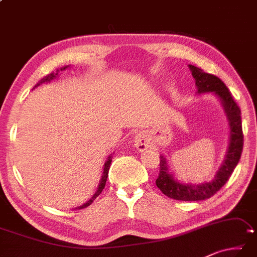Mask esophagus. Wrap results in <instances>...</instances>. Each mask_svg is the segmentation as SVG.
<instances>
[{
	"label": "esophagus",
	"mask_w": 257,
	"mask_h": 257,
	"mask_svg": "<svg viewBox=\"0 0 257 257\" xmlns=\"http://www.w3.org/2000/svg\"><path fill=\"white\" fill-rule=\"evenodd\" d=\"M135 146L140 152H143V151L148 150V148L150 146V138H149L148 133L141 132L137 134L135 136Z\"/></svg>",
	"instance_id": "obj_1"
}]
</instances>
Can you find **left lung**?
<instances>
[{"label": "left lung", "instance_id": "8db88e82", "mask_svg": "<svg viewBox=\"0 0 257 257\" xmlns=\"http://www.w3.org/2000/svg\"><path fill=\"white\" fill-rule=\"evenodd\" d=\"M189 67L195 79L198 93L214 92L221 99L230 124V144L221 168L218 169L215 178L211 182L201 183L197 185L183 184V183L177 182L173 177V174L169 173L166 158L161 156L160 172H159L156 184L162 193L175 200L198 201L213 197L229 181L231 174L233 173L240 160V157H241L243 134L241 112L223 81L217 76L203 72L201 68L195 67L193 65H189Z\"/></svg>", "mask_w": 257, "mask_h": 257}]
</instances>
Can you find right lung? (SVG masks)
<instances>
[{
	"label": "right lung",
	"mask_w": 257,
	"mask_h": 257,
	"mask_svg": "<svg viewBox=\"0 0 257 257\" xmlns=\"http://www.w3.org/2000/svg\"><path fill=\"white\" fill-rule=\"evenodd\" d=\"M65 68H67V66L66 67H64V68H60V70H57V72L56 73H50V74H48V75H46L43 77V79H41L40 81H39V83L35 85L34 88H36L38 87V85H40V84H42V83H46V82H50L51 80H54V79H56L57 76H58V73L60 72V71H64ZM111 162H112V154H109L108 156V158H107V160H106V162H105V165H104V170H103V176H101V178H100V182H99V185H98V189H97V191L95 192V194L92 195L91 197V199L89 201H87L85 203H83L82 206H79V207H76L75 209H83V208H85V207H88V206H90L91 203L93 202V200H95V199L98 197V195L101 193V191L104 190V187H105V184H106V180H107V176H108V170H109V167H111Z\"/></svg>",
	"instance_id": "add662e5"
}]
</instances>
